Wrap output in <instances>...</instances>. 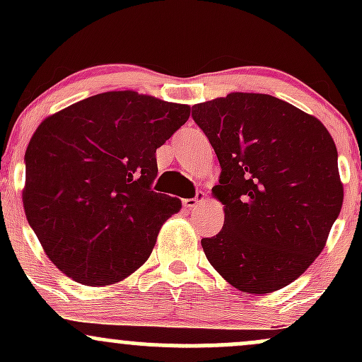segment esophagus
<instances>
[{
  "label": "esophagus",
  "instance_id": "1",
  "mask_svg": "<svg viewBox=\"0 0 362 362\" xmlns=\"http://www.w3.org/2000/svg\"><path fill=\"white\" fill-rule=\"evenodd\" d=\"M202 201H204V192H201V190H199V192L195 194V197L184 199L182 202H184V207H189V209H190V207H195L199 204V202H202Z\"/></svg>",
  "mask_w": 362,
  "mask_h": 362
}]
</instances>
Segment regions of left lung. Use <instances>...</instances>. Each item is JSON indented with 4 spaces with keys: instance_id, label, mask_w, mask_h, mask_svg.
<instances>
[{
    "instance_id": "obj_1",
    "label": "left lung",
    "mask_w": 362,
    "mask_h": 362,
    "mask_svg": "<svg viewBox=\"0 0 362 362\" xmlns=\"http://www.w3.org/2000/svg\"><path fill=\"white\" fill-rule=\"evenodd\" d=\"M214 148L223 230L202 238L207 260L236 289L265 294L296 281L325 247L344 187L337 148L313 115L264 93L197 103Z\"/></svg>"
}]
</instances>
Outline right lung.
I'll use <instances>...</instances> for the list:
<instances>
[{
    "mask_svg": "<svg viewBox=\"0 0 362 362\" xmlns=\"http://www.w3.org/2000/svg\"><path fill=\"white\" fill-rule=\"evenodd\" d=\"M190 107L107 91L42 120L25 153L27 221L56 267L85 286L126 279L180 199L151 189L156 149Z\"/></svg>",
    "mask_w": 362,
    "mask_h": 362,
    "instance_id": "1",
    "label": "right lung"
}]
</instances>
